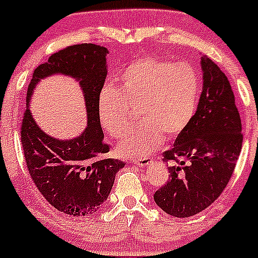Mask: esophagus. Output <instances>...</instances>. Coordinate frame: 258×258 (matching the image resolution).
<instances>
[{"mask_svg": "<svg viewBox=\"0 0 258 258\" xmlns=\"http://www.w3.org/2000/svg\"><path fill=\"white\" fill-rule=\"evenodd\" d=\"M136 165H139V167H149L151 163V159L150 158H140V159H134V162Z\"/></svg>", "mask_w": 258, "mask_h": 258, "instance_id": "esophagus-1", "label": "esophagus"}]
</instances>
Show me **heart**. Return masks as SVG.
Listing matches in <instances>:
<instances>
[{
    "instance_id": "1",
    "label": "heart",
    "mask_w": 258,
    "mask_h": 258,
    "mask_svg": "<svg viewBox=\"0 0 258 258\" xmlns=\"http://www.w3.org/2000/svg\"><path fill=\"white\" fill-rule=\"evenodd\" d=\"M117 85L118 90L110 85L100 90L98 117L110 137L121 139L131 123L127 105L139 104L140 123L117 148L126 158L150 155L163 145L165 135L182 134L196 114L201 93L194 67L155 57L124 67L117 76Z\"/></svg>"
}]
</instances>
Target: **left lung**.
Returning <instances> with one entry per match:
<instances>
[{
    "label": "left lung",
    "instance_id": "8db88e82",
    "mask_svg": "<svg viewBox=\"0 0 258 258\" xmlns=\"http://www.w3.org/2000/svg\"><path fill=\"white\" fill-rule=\"evenodd\" d=\"M204 85L196 114L164 153L170 178L154 194L156 205L188 218L213 204L227 187L242 150V123L229 80L210 58L201 57Z\"/></svg>",
    "mask_w": 258,
    "mask_h": 258
}]
</instances>
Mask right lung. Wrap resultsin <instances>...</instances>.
<instances>
[{
    "instance_id": "1",
    "label": "right lung",
    "mask_w": 258,
    "mask_h": 258,
    "mask_svg": "<svg viewBox=\"0 0 258 258\" xmlns=\"http://www.w3.org/2000/svg\"><path fill=\"white\" fill-rule=\"evenodd\" d=\"M108 49L103 45L75 44L53 53L35 69L26 93L21 144L29 174L40 194L58 211L71 216L91 215L108 199L115 174L124 167L104 158L109 146L98 117V98L107 78ZM61 73L78 81L86 99L88 124L81 135L61 141L45 134L32 118L28 103L40 80Z\"/></svg>"
}]
</instances>
